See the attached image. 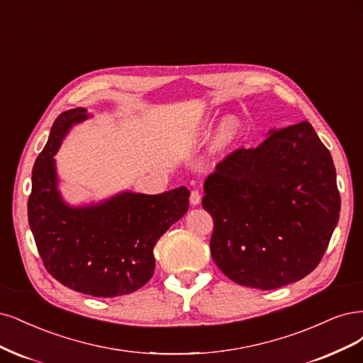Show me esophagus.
Listing matches in <instances>:
<instances>
[{"instance_id":"34e87169","label":"esophagus","mask_w":363,"mask_h":363,"mask_svg":"<svg viewBox=\"0 0 363 363\" xmlns=\"http://www.w3.org/2000/svg\"><path fill=\"white\" fill-rule=\"evenodd\" d=\"M201 199H202V196H201V193H199V190H193L191 193H190V203L191 205H199L201 203Z\"/></svg>"}]
</instances>
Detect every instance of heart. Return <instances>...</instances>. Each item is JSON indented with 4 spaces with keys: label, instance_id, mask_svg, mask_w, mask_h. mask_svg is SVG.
Wrapping results in <instances>:
<instances>
[{
    "label": "heart",
    "instance_id": "b5f03b06",
    "mask_svg": "<svg viewBox=\"0 0 363 363\" xmlns=\"http://www.w3.org/2000/svg\"><path fill=\"white\" fill-rule=\"evenodd\" d=\"M240 121L235 116H228V118L221 119L218 123L216 134L211 142V152L216 155L225 154V152L235 142L238 133H240Z\"/></svg>",
    "mask_w": 363,
    "mask_h": 363
}]
</instances>
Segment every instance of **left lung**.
<instances>
[{
  "label": "left lung",
  "instance_id": "8db88e82",
  "mask_svg": "<svg viewBox=\"0 0 363 363\" xmlns=\"http://www.w3.org/2000/svg\"><path fill=\"white\" fill-rule=\"evenodd\" d=\"M203 190L214 262L235 284L262 291L315 270L341 211L332 155L309 122L232 152Z\"/></svg>",
  "mask_w": 363,
  "mask_h": 363
}]
</instances>
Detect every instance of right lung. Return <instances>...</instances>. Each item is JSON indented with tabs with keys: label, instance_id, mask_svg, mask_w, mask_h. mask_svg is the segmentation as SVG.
Instances as JSON below:
<instances>
[{
	"label": "right lung",
	"instance_id": "obj_1",
	"mask_svg": "<svg viewBox=\"0 0 363 363\" xmlns=\"http://www.w3.org/2000/svg\"><path fill=\"white\" fill-rule=\"evenodd\" d=\"M89 118L78 107L55 119L33 167L28 223L54 279L77 292L111 298L131 294L154 276L155 244L189 211L190 191H123L99 203L67 205L58 191L54 155L69 130Z\"/></svg>",
	"mask_w": 363,
	"mask_h": 363
}]
</instances>
